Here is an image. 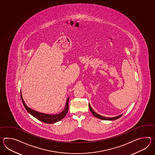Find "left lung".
Masks as SVG:
<instances>
[{
	"instance_id": "1",
	"label": "left lung",
	"mask_w": 155,
	"mask_h": 155,
	"mask_svg": "<svg viewBox=\"0 0 155 155\" xmlns=\"http://www.w3.org/2000/svg\"><path fill=\"white\" fill-rule=\"evenodd\" d=\"M89 108H90V110H91V112H92V114H93V116H94L95 117H96L97 118H99V119H101V120H117L118 118H119L120 117H121L122 116V114H120V115H119V116H117L116 117H103L102 116H101L100 114H97L96 112H95L94 110H92V107L91 106V105H90V103H89Z\"/></svg>"
}]
</instances>
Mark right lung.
<instances>
[{
	"mask_svg": "<svg viewBox=\"0 0 155 155\" xmlns=\"http://www.w3.org/2000/svg\"><path fill=\"white\" fill-rule=\"evenodd\" d=\"M21 98L22 102L23 103L25 108L27 110L29 114H31V116L35 117L38 120H41L43 122H45V124H52L56 123L59 120H62L64 117H65V115L68 113V110H69V97L67 98L64 110H62L61 112L58 114H43L37 112L36 110H33L31 108H29L25 104L24 102V100L23 98V97L21 95Z\"/></svg>",
	"mask_w": 155,
	"mask_h": 155,
	"instance_id": "obj_1",
	"label": "right lung"
}]
</instances>
